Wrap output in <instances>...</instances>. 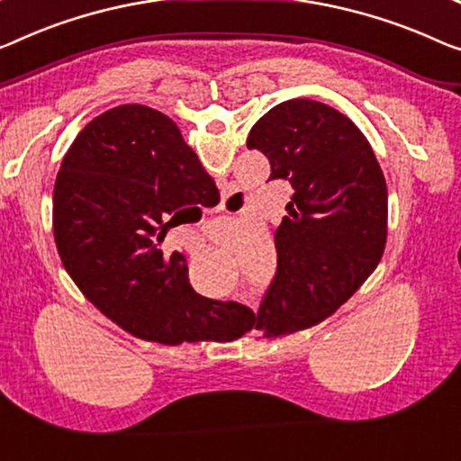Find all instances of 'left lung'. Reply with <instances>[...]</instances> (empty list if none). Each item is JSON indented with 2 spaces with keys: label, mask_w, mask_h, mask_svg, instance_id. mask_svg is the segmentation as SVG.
<instances>
[{
  "label": "left lung",
  "mask_w": 461,
  "mask_h": 461,
  "mask_svg": "<svg viewBox=\"0 0 461 461\" xmlns=\"http://www.w3.org/2000/svg\"><path fill=\"white\" fill-rule=\"evenodd\" d=\"M246 144L294 194L275 231L277 273L230 338H279L331 317L376 269L387 242V184L356 123L312 99L269 109Z\"/></svg>",
  "instance_id": "8db88e82"
}]
</instances>
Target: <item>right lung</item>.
<instances>
[{
    "instance_id": "add662e5",
    "label": "right lung",
    "mask_w": 461,
    "mask_h": 461,
    "mask_svg": "<svg viewBox=\"0 0 461 461\" xmlns=\"http://www.w3.org/2000/svg\"><path fill=\"white\" fill-rule=\"evenodd\" d=\"M217 201L174 120L120 105L68 149L53 188V238L78 290L134 338L165 346L230 338L249 308L196 294L184 254L157 249L180 208Z\"/></svg>"
}]
</instances>
